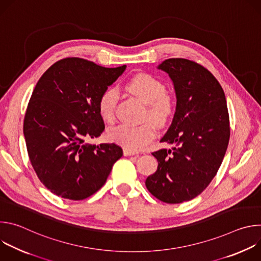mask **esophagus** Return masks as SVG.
I'll return each instance as SVG.
<instances>
[{
  "label": "esophagus",
  "mask_w": 261,
  "mask_h": 261,
  "mask_svg": "<svg viewBox=\"0 0 261 261\" xmlns=\"http://www.w3.org/2000/svg\"><path fill=\"white\" fill-rule=\"evenodd\" d=\"M124 155L125 156H134V155H137V153L130 151V150H128V148H124Z\"/></svg>",
  "instance_id": "34e87169"
}]
</instances>
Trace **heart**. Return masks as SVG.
<instances>
[{
    "label": "heart",
    "mask_w": 261,
    "mask_h": 261,
    "mask_svg": "<svg viewBox=\"0 0 261 261\" xmlns=\"http://www.w3.org/2000/svg\"><path fill=\"white\" fill-rule=\"evenodd\" d=\"M125 88L130 94L147 104L144 120H151L156 126L162 127L173 115L175 104L172 95L166 92L165 85L160 80L151 74H136L127 82ZM118 100L119 95L114 88H107L101 93L98 99V113L105 122H114ZM152 123L145 122L138 126L120 124L110 128L107 135L111 141L137 152L155 138L156 131Z\"/></svg>",
    "instance_id": "b5f03b06"
}]
</instances>
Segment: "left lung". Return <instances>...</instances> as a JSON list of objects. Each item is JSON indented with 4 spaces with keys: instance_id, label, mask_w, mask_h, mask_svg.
Here are the masks:
<instances>
[{
    "instance_id": "obj_1",
    "label": "left lung",
    "mask_w": 261,
    "mask_h": 261,
    "mask_svg": "<svg viewBox=\"0 0 261 261\" xmlns=\"http://www.w3.org/2000/svg\"><path fill=\"white\" fill-rule=\"evenodd\" d=\"M175 95L172 123L160 140L174 144L152 155L156 172L145 179L147 190L166 203H180L198 196L215 177L230 136L225 94L213 74L202 65L175 58L162 62Z\"/></svg>"
}]
</instances>
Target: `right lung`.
<instances>
[{
  "label": "right lung",
  "instance_id": "1",
  "mask_svg": "<svg viewBox=\"0 0 261 261\" xmlns=\"http://www.w3.org/2000/svg\"><path fill=\"white\" fill-rule=\"evenodd\" d=\"M126 69L101 67L81 58L50 66L37 83L27 107L23 134L31 164L54 194L83 200L105 184L123 156L116 143L91 144L105 129L98 113L101 93Z\"/></svg>",
  "mask_w": 261,
  "mask_h": 261
}]
</instances>
